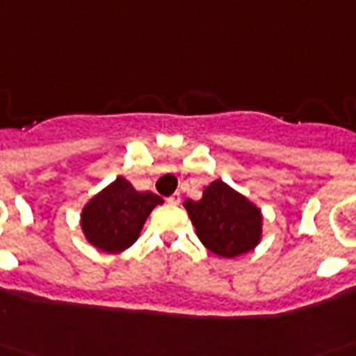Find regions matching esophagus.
Listing matches in <instances>:
<instances>
[{
  "instance_id": "1",
  "label": "esophagus",
  "mask_w": 356,
  "mask_h": 356,
  "mask_svg": "<svg viewBox=\"0 0 356 356\" xmlns=\"http://www.w3.org/2000/svg\"><path fill=\"white\" fill-rule=\"evenodd\" d=\"M168 202L175 204V206H177V204L181 202V195H179V193H175V195H171L170 198H168Z\"/></svg>"
}]
</instances>
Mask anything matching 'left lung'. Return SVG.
Segmentation results:
<instances>
[{"mask_svg":"<svg viewBox=\"0 0 356 356\" xmlns=\"http://www.w3.org/2000/svg\"><path fill=\"white\" fill-rule=\"evenodd\" d=\"M185 208L198 238L213 254L235 258L260 243V210L221 179L204 188L200 200H185Z\"/></svg>","mask_w":356,"mask_h":356,"instance_id":"8db88e82","label":"left lung"}]
</instances>
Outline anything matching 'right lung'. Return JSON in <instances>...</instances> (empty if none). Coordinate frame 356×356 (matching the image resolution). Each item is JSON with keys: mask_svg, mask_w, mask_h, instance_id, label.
Returning <instances> with one entry per match:
<instances>
[{"mask_svg": "<svg viewBox=\"0 0 356 356\" xmlns=\"http://www.w3.org/2000/svg\"><path fill=\"white\" fill-rule=\"evenodd\" d=\"M161 202L158 195L138 193L125 177H118L83 208L84 237L104 252H121L138 238L146 218Z\"/></svg>", "mask_w": 356, "mask_h": 356, "instance_id": "add662e5", "label": "right lung"}]
</instances>
